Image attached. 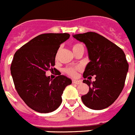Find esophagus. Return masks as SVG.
Instances as JSON below:
<instances>
[{
  "instance_id": "esophagus-1",
  "label": "esophagus",
  "mask_w": 135,
  "mask_h": 135,
  "mask_svg": "<svg viewBox=\"0 0 135 135\" xmlns=\"http://www.w3.org/2000/svg\"><path fill=\"white\" fill-rule=\"evenodd\" d=\"M72 82H73V84H80L81 83V81L78 80H73Z\"/></svg>"
}]
</instances>
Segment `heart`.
Here are the masks:
<instances>
[{"label": "heart", "mask_w": 135, "mask_h": 135, "mask_svg": "<svg viewBox=\"0 0 135 135\" xmlns=\"http://www.w3.org/2000/svg\"><path fill=\"white\" fill-rule=\"evenodd\" d=\"M80 49H84V46H82V45L80 44V43L74 44L72 46V49H73V52L76 51H78ZM76 71L77 69L74 67H66L64 69V72L66 73H67L68 75H71V76H75L76 75Z\"/></svg>", "instance_id": "b5f03b06"}]
</instances>
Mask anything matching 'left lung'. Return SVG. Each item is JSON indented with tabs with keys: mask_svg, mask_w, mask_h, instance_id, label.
<instances>
[{
	"mask_svg": "<svg viewBox=\"0 0 135 135\" xmlns=\"http://www.w3.org/2000/svg\"><path fill=\"white\" fill-rule=\"evenodd\" d=\"M83 42L90 62L84 71V78L96 75V81L84 80L89 86V93L81 96L85 106L93 110H102L113 104L124 86L128 71L126 55L122 49L95 32L73 35Z\"/></svg>",
	"mask_w": 135,
	"mask_h": 135,
	"instance_id": "left-lung-1",
	"label": "left lung"
}]
</instances>
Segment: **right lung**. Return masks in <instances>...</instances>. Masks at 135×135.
<instances>
[{
  "instance_id": "right-lung-1",
  "label": "right lung",
  "mask_w": 135,
  "mask_h": 135,
  "mask_svg": "<svg viewBox=\"0 0 135 135\" xmlns=\"http://www.w3.org/2000/svg\"><path fill=\"white\" fill-rule=\"evenodd\" d=\"M69 37L66 33L39 35L14 54L10 70L15 88L25 103L35 111L48 113L57 109L64 89L72 83L65 75L51 80L45 75L55 65L60 45Z\"/></svg>"
}]
</instances>
